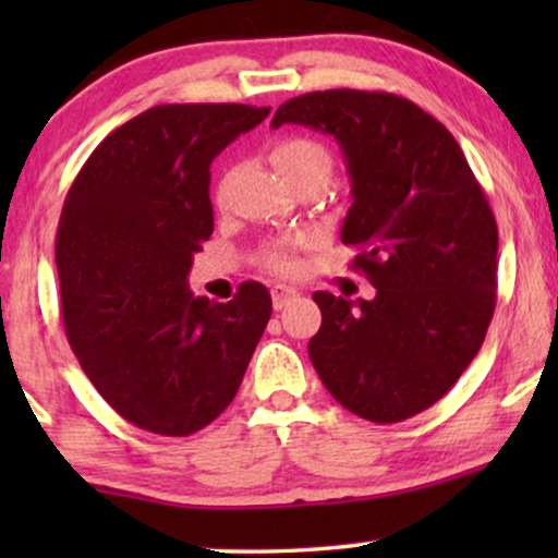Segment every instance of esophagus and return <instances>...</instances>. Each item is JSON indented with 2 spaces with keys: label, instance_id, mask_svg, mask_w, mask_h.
<instances>
[{
  "label": "esophagus",
  "instance_id": "obj_1",
  "mask_svg": "<svg viewBox=\"0 0 558 558\" xmlns=\"http://www.w3.org/2000/svg\"><path fill=\"white\" fill-rule=\"evenodd\" d=\"M296 296H300V292H296V289H292V287H287V284H277L271 289V302H274V310H284L289 302H294Z\"/></svg>",
  "mask_w": 558,
  "mask_h": 558
}]
</instances>
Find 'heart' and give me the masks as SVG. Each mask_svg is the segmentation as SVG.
Returning a JSON list of instances; mask_svg holds the SVG:
<instances>
[{
    "mask_svg": "<svg viewBox=\"0 0 558 558\" xmlns=\"http://www.w3.org/2000/svg\"><path fill=\"white\" fill-rule=\"evenodd\" d=\"M271 162L277 165V170L284 174L292 185L294 182H300L302 178H307V174H315V172L330 174V155H327V149L317 140H312V136H304V134L279 136V140L271 144ZM226 190H228V180L223 178L216 185V193H213L216 203L226 201ZM302 243H304L302 239L271 243V246H266L262 251V264L274 274L296 271L294 248L302 246Z\"/></svg>",
    "mask_w": 558,
    "mask_h": 558,
    "instance_id": "obj_1",
    "label": "heart"
}]
</instances>
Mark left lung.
Listing matches in <instances>:
<instances>
[{
    "mask_svg": "<svg viewBox=\"0 0 558 558\" xmlns=\"http://www.w3.org/2000/svg\"><path fill=\"white\" fill-rule=\"evenodd\" d=\"M332 134L353 182L340 239L373 300L315 292L310 361L332 399L396 424L437 403L483 348L498 294V226L447 126L386 90L289 98L271 126Z\"/></svg>",
    "mask_w": 558,
    "mask_h": 558,
    "instance_id": "obj_1",
    "label": "left lung"
}]
</instances>
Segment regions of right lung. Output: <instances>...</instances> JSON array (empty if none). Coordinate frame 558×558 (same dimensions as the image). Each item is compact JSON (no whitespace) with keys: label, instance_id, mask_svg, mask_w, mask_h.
<instances>
[{"label":"right lung","instance_id":"add662e5","mask_svg":"<svg viewBox=\"0 0 558 558\" xmlns=\"http://www.w3.org/2000/svg\"><path fill=\"white\" fill-rule=\"evenodd\" d=\"M269 111L155 106L113 129L68 190L56 239L68 342L104 401L140 429L190 437L223 414L269 323L258 281L226 304L187 287L213 233L210 162Z\"/></svg>","mask_w":558,"mask_h":558}]
</instances>
